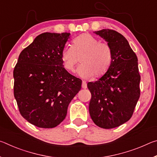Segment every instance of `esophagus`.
Masks as SVG:
<instances>
[{"instance_id": "34e87169", "label": "esophagus", "mask_w": 157, "mask_h": 157, "mask_svg": "<svg viewBox=\"0 0 157 157\" xmlns=\"http://www.w3.org/2000/svg\"><path fill=\"white\" fill-rule=\"evenodd\" d=\"M82 88H83V89H84L87 88V84H86V82H84V81L82 82Z\"/></svg>"}]
</instances>
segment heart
I'll return each instance as SVG.
<instances>
[{"label":"heart","mask_w":157,"mask_h":157,"mask_svg":"<svg viewBox=\"0 0 157 157\" xmlns=\"http://www.w3.org/2000/svg\"><path fill=\"white\" fill-rule=\"evenodd\" d=\"M81 57L82 64L77 69L79 76L89 78L104 75L111 67L113 52L106 42H100L91 34H79L73 40V46H66L61 52V61L66 71L72 72Z\"/></svg>","instance_id":"heart-1"}]
</instances>
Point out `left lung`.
Instances as JSON below:
<instances>
[{
    "mask_svg": "<svg viewBox=\"0 0 157 157\" xmlns=\"http://www.w3.org/2000/svg\"><path fill=\"white\" fill-rule=\"evenodd\" d=\"M105 39L113 52L111 67L102 78L89 82V113L103 129L118 127L132 118L140 97L138 59L127 39L109 29L94 32Z\"/></svg>",
    "mask_w": 157,
    "mask_h": 157,
    "instance_id": "obj_1",
    "label": "left lung"
}]
</instances>
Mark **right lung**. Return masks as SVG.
<instances>
[{
	"label": "right lung",
	"mask_w": 157,
	"mask_h": 157,
	"mask_svg": "<svg viewBox=\"0 0 157 157\" xmlns=\"http://www.w3.org/2000/svg\"><path fill=\"white\" fill-rule=\"evenodd\" d=\"M70 33H44L20 53L14 75V95L21 115L41 128L64 120L82 80L63 68L60 55Z\"/></svg>",
	"instance_id": "obj_1"
}]
</instances>
